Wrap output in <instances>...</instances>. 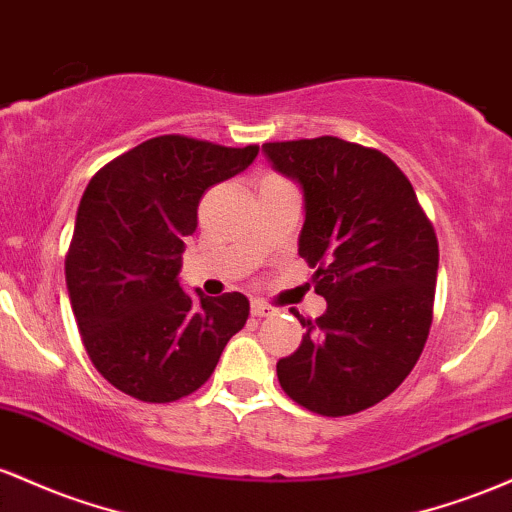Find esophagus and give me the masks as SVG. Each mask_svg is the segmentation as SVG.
I'll use <instances>...</instances> for the list:
<instances>
[{
  "instance_id": "34e87169",
  "label": "esophagus",
  "mask_w": 512,
  "mask_h": 512,
  "mask_svg": "<svg viewBox=\"0 0 512 512\" xmlns=\"http://www.w3.org/2000/svg\"><path fill=\"white\" fill-rule=\"evenodd\" d=\"M275 312H278V309L271 307V304H266L261 300L251 302V314H254V317H273Z\"/></svg>"
}]
</instances>
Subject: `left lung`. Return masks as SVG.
<instances>
[{
	"label": "left lung",
	"mask_w": 512,
	"mask_h": 512,
	"mask_svg": "<svg viewBox=\"0 0 512 512\" xmlns=\"http://www.w3.org/2000/svg\"><path fill=\"white\" fill-rule=\"evenodd\" d=\"M263 152L304 193L300 256L326 300L304 319L278 382L319 416L380 404L409 377L433 324L438 237L411 181L380 149L341 137L266 142Z\"/></svg>",
	"instance_id": "left-lung-1"
}]
</instances>
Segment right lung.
<instances>
[{
	"label": "right lung",
	"instance_id": "add662e5",
	"mask_svg": "<svg viewBox=\"0 0 512 512\" xmlns=\"http://www.w3.org/2000/svg\"><path fill=\"white\" fill-rule=\"evenodd\" d=\"M256 154L258 145L159 135L86 186L65 261L67 290L86 355L132 399L169 404L193 394L244 329L249 300L241 292L191 297L176 275L203 193Z\"/></svg>",
	"mask_w": 512,
	"mask_h": 512
}]
</instances>
